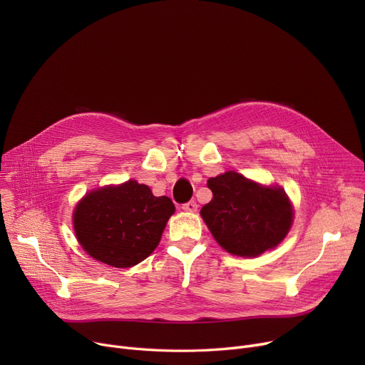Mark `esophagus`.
Here are the masks:
<instances>
[{
  "instance_id": "obj_1",
  "label": "esophagus",
  "mask_w": 365,
  "mask_h": 365,
  "mask_svg": "<svg viewBox=\"0 0 365 365\" xmlns=\"http://www.w3.org/2000/svg\"><path fill=\"white\" fill-rule=\"evenodd\" d=\"M197 208H198V205H197L195 201H189V202L182 204V210H183V212H187V213L197 212Z\"/></svg>"
}]
</instances>
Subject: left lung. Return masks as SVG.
Listing matches in <instances>:
<instances>
[{
  "label": "left lung",
  "mask_w": 365,
  "mask_h": 365,
  "mask_svg": "<svg viewBox=\"0 0 365 365\" xmlns=\"http://www.w3.org/2000/svg\"><path fill=\"white\" fill-rule=\"evenodd\" d=\"M207 186L213 198L201 216L227 253L255 257L289 234L293 208L281 187H263L235 171L210 178Z\"/></svg>",
  "instance_id": "1"
}]
</instances>
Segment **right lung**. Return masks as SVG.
<instances>
[{
  "instance_id": "right-lung-1",
  "label": "right lung",
  "mask_w": 365,
  "mask_h": 365,
  "mask_svg": "<svg viewBox=\"0 0 365 365\" xmlns=\"http://www.w3.org/2000/svg\"><path fill=\"white\" fill-rule=\"evenodd\" d=\"M173 213L168 197H155L146 185L128 180L87 194L73 212V229L91 257L130 267L155 250Z\"/></svg>"
}]
</instances>
